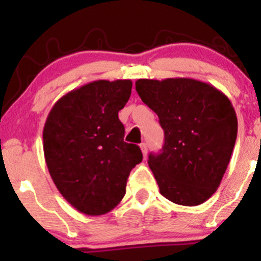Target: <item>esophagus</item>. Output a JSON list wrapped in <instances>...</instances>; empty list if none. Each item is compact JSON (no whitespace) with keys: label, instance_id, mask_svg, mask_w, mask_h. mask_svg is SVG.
Listing matches in <instances>:
<instances>
[{"label":"esophagus","instance_id":"esophagus-1","mask_svg":"<svg viewBox=\"0 0 261 261\" xmlns=\"http://www.w3.org/2000/svg\"><path fill=\"white\" fill-rule=\"evenodd\" d=\"M140 147H141V151H142V154L146 157V155H147V143L142 142L140 145Z\"/></svg>","mask_w":261,"mask_h":261}]
</instances>
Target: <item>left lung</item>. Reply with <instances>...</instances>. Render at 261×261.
<instances>
[{
    "label": "left lung",
    "mask_w": 261,
    "mask_h": 261,
    "mask_svg": "<svg viewBox=\"0 0 261 261\" xmlns=\"http://www.w3.org/2000/svg\"><path fill=\"white\" fill-rule=\"evenodd\" d=\"M136 91L160 118L164 145L148 166L161 194L182 206L205 202L220 187L237 140L230 100L193 79L137 80Z\"/></svg>",
    "instance_id": "obj_1"
}]
</instances>
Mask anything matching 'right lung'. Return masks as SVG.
I'll use <instances>...</instances> for the list:
<instances>
[{
    "label": "right lung",
    "mask_w": 261,
    "mask_h": 261,
    "mask_svg": "<svg viewBox=\"0 0 261 261\" xmlns=\"http://www.w3.org/2000/svg\"><path fill=\"white\" fill-rule=\"evenodd\" d=\"M131 88L130 80L94 81L60 98L47 115V169L60 194L85 215L112 211L125 195L131 169L142 161L139 146L124 142L118 116Z\"/></svg>",
    "instance_id": "obj_1"
}]
</instances>
